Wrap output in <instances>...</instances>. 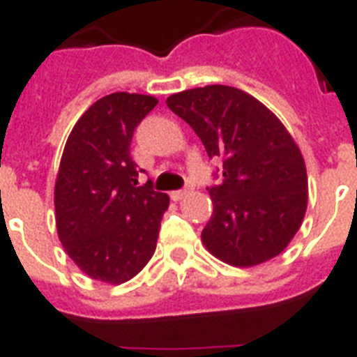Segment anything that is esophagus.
Here are the masks:
<instances>
[{"label": "esophagus", "mask_w": 357, "mask_h": 357, "mask_svg": "<svg viewBox=\"0 0 357 357\" xmlns=\"http://www.w3.org/2000/svg\"><path fill=\"white\" fill-rule=\"evenodd\" d=\"M190 190H192V187H185V189H181V190H174V192L170 196H172V200L179 202V200H181V198H183V196L189 195Z\"/></svg>", "instance_id": "esophagus-1"}]
</instances>
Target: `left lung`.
Wrapping results in <instances>:
<instances>
[{
    "label": "left lung",
    "mask_w": 357,
    "mask_h": 357,
    "mask_svg": "<svg viewBox=\"0 0 357 357\" xmlns=\"http://www.w3.org/2000/svg\"><path fill=\"white\" fill-rule=\"evenodd\" d=\"M167 105L195 129L209 159L222 161L220 181L207 187L215 209L202 231L206 248L235 266L282 254L307 207L304 159L283 123L254 96L226 85L172 94Z\"/></svg>",
    "instance_id": "obj_1"
}]
</instances>
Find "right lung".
I'll use <instances>...</instances> for the list:
<instances>
[{
  "label": "right lung",
  "mask_w": 357,
  "mask_h": 357,
  "mask_svg": "<svg viewBox=\"0 0 357 357\" xmlns=\"http://www.w3.org/2000/svg\"><path fill=\"white\" fill-rule=\"evenodd\" d=\"M155 105L144 94L103 96L64 146L55 181L59 238L75 265L100 282H128L155 252L168 196L151 181L139 187L129 153L135 128Z\"/></svg>",
  "instance_id": "1"
}]
</instances>
